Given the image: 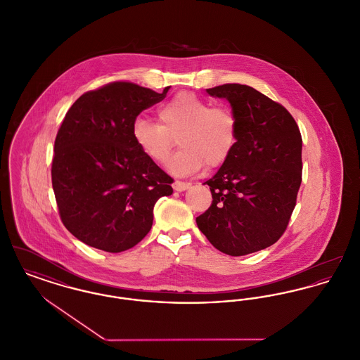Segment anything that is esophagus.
<instances>
[{"mask_svg":"<svg viewBox=\"0 0 360 360\" xmlns=\"http://www.w3.org/2000/svg\"><path fill=\"white\" fill-rule=\"evenodd\" d=\"M172 188H174V191H184L191 188V184H188V182H182V181H175V182L172 184Z\"/></svg>","mask_w":360,"mask_h":360,"instance_id":"obj_1","label":"esophagus"}]
</instances>
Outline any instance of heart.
I'll return each instance as SVG.
<instances>
[{"instance_id": "b5f03b06", "label": "heart", "mask_w": 360, "mask_h": 360, "mask_svg": "<svg viewBox=\"0 0 360 360\" xmlns=\"http://www.w3.org/2000/svg\"><path fill=\"white\" fill-rule=\"evenodd\" d=\"M159 124L141 117L131 125L136 146L155 163L163 165L178 141L181 149L169 159L174 175H191L207 166H221L233 153L238 120L231 108L211 106L193 92H179L158 110Z\"/></svg>"}]
</instances>
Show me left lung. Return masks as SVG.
<instances>
[{
  "label": "left lung",
  "instance_id": "8db88e82",
  "mask_svg": "<svg viewBox=\"0 0 360 360\" xmlns=\"http://www.w3.org/2000/svg\"><path fill=\"white\" fill-rule=\"evenodd\" d=\"M207 92L231 103L238 139L205 182L213 200L195 221L217 250L246 255L269 248L287 230L302 182V136L285 107L249 85Z\"/></svg>",
  "mask_w": 360,
  "mask_h": 360
}]
</instances>
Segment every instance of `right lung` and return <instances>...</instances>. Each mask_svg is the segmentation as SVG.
Listing matches in <instances>:
<instances>
[{
	"label": "right lung",
	"mask_w": 360,
	"mask_h": 360,
	"mask_svg": "<svg viewBox=\"0 0 360 360\" xmlns=\"http://www.w3.org/2000/svg\"><path fill=\"white\" fill-rule=\"evenodd\" d=\"M130 82L83 94L58 129L51 182L66 230L108 253L136 246L149 233L156 201L172 178L136 146L137 115L166 98Z\"/></svg>",
	"instance_id": "1"
}]
</instances>
